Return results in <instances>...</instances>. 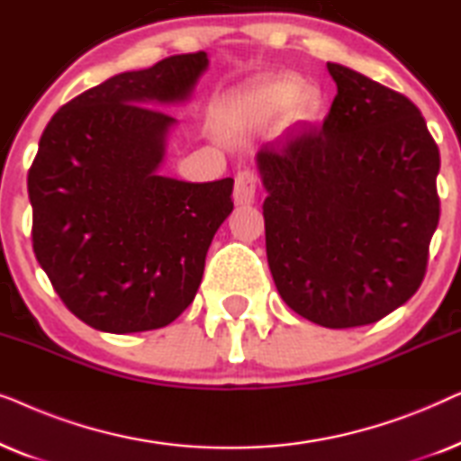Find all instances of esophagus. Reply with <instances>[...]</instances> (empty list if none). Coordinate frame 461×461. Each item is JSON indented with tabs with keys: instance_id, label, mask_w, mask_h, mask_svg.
<instances>
[{
	"instance_id": "34e87169",
	"label": "esophagus",
	"mask_w": 461,
	"mask_h": 461,
	"mask_svg": "<svg viewBox=\"0 0 461 461\" xmlns=\"http://www.w3.org/2000/svg\"><path fill=\"white\" fill-rule=\"evenodd\" d=\"M256 186L258 178L251 169H241L235 178V191H232V199L237 205H251L256 201Z\"/></svg>"
}]
</instances>
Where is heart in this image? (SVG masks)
I'll return each mask as SVG.
<instances>
[{
  "label": "heart",
  "instance_id": "b5f03b06",
  "mask_svg": "<svg viewBox=\"0 0 461 461\" xmlns=\"http://www.w3.org/2000/svg\"><path fill=\"white\" fill-rule=\"evenodd\" d=\"M283 113H287L292 123H312L321 113V96L314 90H306L298 77L276 75L232 94L224 119L235 130L262 128Z\"/></svg>",
  "mask_w": 461,
  "mask_h": 461
}]
</instances>
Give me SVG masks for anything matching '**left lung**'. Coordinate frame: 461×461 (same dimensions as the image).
<instances>
[{
    "mask_svg": "<svg viewBox=\"0 0 461 461\" xmlns=\"http://www.w3.org/2000/svg\"><path fill=\"white\" fill-rule=\"evenodd\" d=\"M323 128L262 147L267 258L285 304L312 323L369 325L411 298L438 224V147L411 100L327 62Z\"/></svg>",
    "mask_w": 461,
    "mask_h": 461,
    "instance_id": "left-lung-1",
    "label": "left lung"
}]
</instances>
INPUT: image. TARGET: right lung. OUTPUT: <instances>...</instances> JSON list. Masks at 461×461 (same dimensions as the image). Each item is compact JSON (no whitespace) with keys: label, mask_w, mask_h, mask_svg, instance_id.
Segmentation results:
<instances>
[{"label":"right lung","mask_w":461,"mask_h":461,"mask_svg":"<svg viewBox=\"0 0 461 461\" xmlns=\"http://www.w3.org/2000/svg\"><path fill=\"white\" fill-rule=\"evenodd\" d=\"M205 52L125 71L67 103L43 130L27 188L37 262L94 330L136 333L178 319L232 212V185L161 174Z\"/></svg>","instance_id":"obj_1"}]
</instances>
